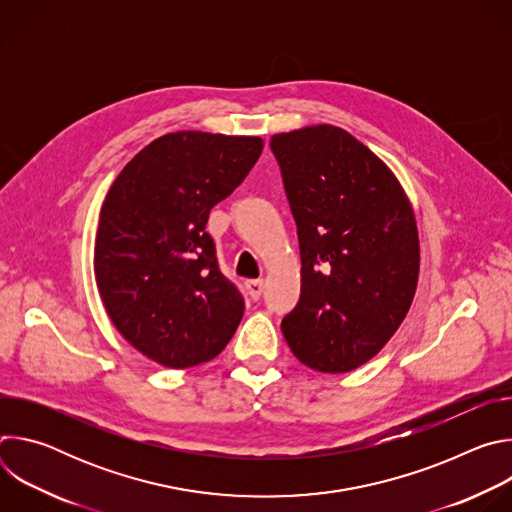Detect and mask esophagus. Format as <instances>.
Returning a JSON list of instances; mask_svg holds the SVG:
<instances>
[{"instance_id": "obj_1", "label": "esophagus", "mask_w": 512, "mask_h": 512, "mask_svg": "<svg viewBox=\"0 0 512 512\" xmlns=\"http://www.w3.org/2000/svg\"><path fill=\"white\" fill-rule=\"evenodd\" d=\"M247 294L251 296V300H259L263 294V281L261 279L247 281Z\"/></svg>"}]
</instances>
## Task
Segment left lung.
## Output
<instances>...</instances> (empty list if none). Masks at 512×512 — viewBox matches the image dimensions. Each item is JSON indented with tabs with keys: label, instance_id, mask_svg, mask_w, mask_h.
I'll return each mask as SVG.
<instances>
[{
	"label": "left lung",
	"instance_id": "left-lung-1",
	"mask_svg": "<svg viewBox=\"0 0 512 512\" xmlns=\"http://www.w3.org/2000/svg\"><path fill=\"white\" fill-rule=\"evenodd\" d=\"M294 214L302 291L283 322L298 360L348 373L397 332L415 296L419 239L393 172L334 125L277 133L269 141Z\"/></svg>",
	"mask_w": 512,
	"mask_h": 512
}]
</instances>
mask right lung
<instances>
[{
  "label": "right lung",
  "mask_w": 512,
  "mask_h": 512,
  "mask_svg": "<svg viewBox=\"0 0 512 512\" xmlns=\"http://www.w3.org/2000/svg\"><path fill=\"white\" fill-rule=\"evenodd\" d=\"M261 152V137L168 133L121 170L103 202L99 294L125 340L164 367L214 358L243 318L245 300L223 275L206 223Z\"/></svg>",
  "instance_id": "add662e5"
}]
</instances>
